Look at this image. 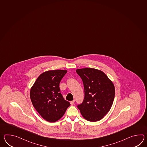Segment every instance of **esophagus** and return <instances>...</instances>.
<instances>
[{"mask_svg":"<svg viewBox=\"0 0 147 147\" xmlns=\"http://www.w3.org/2000/svg\"><path fill=\"white\" fill-rule=\"evenodd\" d=\"M74 102H75V100H73L72 101L70 102V103L71 105H73L74 104Z\"/></svg>","mask_w":147,"mask_h":147,"instance_id":"obj_1","label":"esophagus"}]
</instances>
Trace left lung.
Wrapping results in <instances>:
<instances>
[{"mask_svg": "<svg viewBox=\"0 0 147 147\" xmlns=\"http://www.w3.org/2000/svg\"><path fill=\"white\" fill-rule=\"evenodd\" d=\"M84 88V98L78 108L86 120H101L110 111L115 95L114 86L105 73L92 68L78 69Z\"/></svg>", "mask_w": 147, "mask_h": 147, "instance_id": "left-lung-1", "label": "left lung"}]
</instances>
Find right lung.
Returning <instances> with one entry per match:
<instances>
[{"instance_id":"add662e5","label":"right lung","mask_w":147,"mask_h":147,"mask_svg":"<svg viewBox=\"0 0 147 147\" xmlns=\"http://www.w3.org/2000/svg\"><path fill=\"white\" fill-rule=\"evenodd\" d=\"M66 70H52L42 73L30 91L34 107L46 121L55 122L63 116L70 105L61 93L59 83Z\"/></svg>"}]
</instances>
